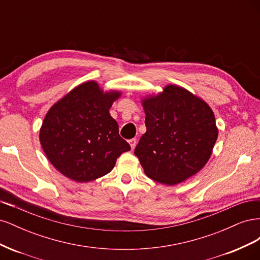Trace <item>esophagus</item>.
Returning a JSON list of instances; mask_svg holds the SVG:
<instances>
[{"label":"esophagus","instance_id":"obj_1","mask_svg":"<svg viewBox=\"0 0 260 260\" xmlns=\"http://www.w3.org/2000/svg\"><path fill=\"white\" fill-rule=\"evenodd\" d=\"M129 144H130V146H131V149H133V148L136 147V145H137V140H136V139L129 140Z\"/></svg>","mask_w":260,"mask_h":260}]
</instances>
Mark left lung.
Here are the masks:
<instances>
[{"mask_svg":"<svg viewBox=\"0 0 260 260\" xmlns=\"http://www.w3.org/2000/svg\"><path fill=\"white\" fill-rule=\"evenodd\" d=\"M146 132L135 154L145 175L175 185L198 174L209 160L218 138L215 115L205 101L168 84L142 99Z\"/></svg>","mask_w":260,"mask_h":260,"instance_id":"1","label":"left lung"}]
</instances>
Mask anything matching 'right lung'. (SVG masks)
<instances>
[{
  "mask_svg": "<svg viewBox=\"0 0 260 260\" xmlns=\"http://www.w3.org/2000/svg\"><path fill=\"white\" fill-rule=\"evenodd\" d=\"M120 91H103L85 81L69 91L46 113L40 143L54 168L76 182L107 175L118 157L131 149L109 114Z\"/></svg>",
  "mask_w": 260,
  "mask_h": 260,
  "instance_id": "1",
  "label": "right lung"
}]
</instances>
